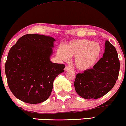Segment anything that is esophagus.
Instances as JSON below:
<instances>
[{
    "label": "esophagus",
    "instance_id": "34e87169",
    "mask_svg": "<svg viewBox=\"0 0 126 126\" xmlns=\"http://www.w3.org/2000/svg\"><path fill=\"white\" fill-rule=\"evenodd\" d=\"M64 69H65V71H66L71 70V69H71V68L70 67V66H65V67Z\"/></svg>",
    "mask_w": 126,
    "mask_h": 126
}]
</instances>
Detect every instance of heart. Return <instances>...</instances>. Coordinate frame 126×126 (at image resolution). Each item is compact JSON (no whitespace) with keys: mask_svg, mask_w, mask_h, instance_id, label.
<instances>
[{"mask_svg":"<svg viewBox=\"0 0 126 126\" xmlns=\"http://www.w3.org/2000/svg\"><path fill=\"white\" fill-rule=\"evenodd\" d=\"M101 53V47L98 43L89 40H75L68 44L60 47L57 54L61 60H67L69 56L75 57V64L80 70L91 69L98 61Z\"/></svg>","mask_w":126,"mask_h":126,"instance_id":"1","label":"heart"}]
</instances>
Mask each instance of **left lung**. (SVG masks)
I'll use <instances>...</instances> for the list:
<instances>
[{"label": "left lung", "mask_w": 126, "mask_h": 126, "mask_svg": "<svg viewBox=\"0 0 126 126\" xmlns=\"http://www.w3.org/2000/svg\"><path fill=\"white\" fill-rule=\"evenodd\" d=\"M120 61L117 51L109 41L105 42L103 57L94 68L85 70L76 75L74 82L75 91L86 99L103 97L115 85L119 77Z\"/></svg>", "instance_id": "1"}]
</instances>
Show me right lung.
<instances>
[{
  "mask_svg": "<svg viewBox=\"0 0 126 126\" xmlns=\"http://www.w3.org/2000/svg\"><path fill=\"white\" fill-rule=\"evenodd\" d=\"M54 41L49 36L28 34L10 48L5 73L9 89L19 100L37 104L48 99L54 79L65 68L49 60Z\"/></svg>",
  "mask_w": 126,
  "mask_h": 126,
  "instance_id": "right-lung-1",
  "label": "right lung"
}]
</instances>
